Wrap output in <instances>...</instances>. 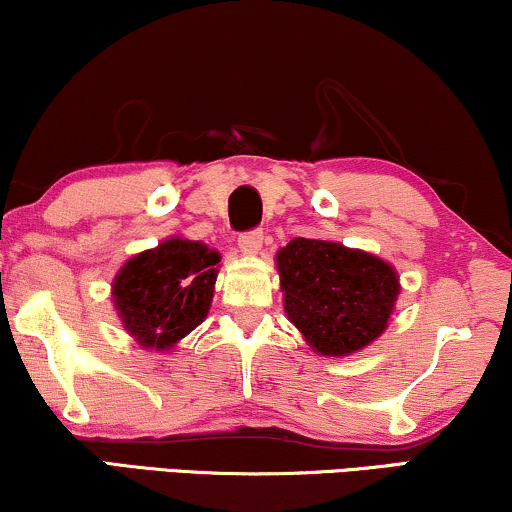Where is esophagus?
I'll return each mask as SVG.
<instances>
[{
	"label": "esophagus",
	"instance_id": "esophagus-1",
	"mask_svg": "<svg viewBox=\"0 0 512 512\" xmlns=\"http://www.w3.org/2000/svg\"><path fill=\"white\" fill-rule=\"evenodd\" d=\"M262 243H264L262 229H250V231H245V234H241V238H238V248H241V252H245V255H255V252H260Z\"/></svg>",
	"mask_w": 512,
	"mask_h": 512
}]
</instances>
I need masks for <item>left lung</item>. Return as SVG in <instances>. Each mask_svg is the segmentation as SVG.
I'll return each instance as SVG.
<instances>
[{
  "label": "left lung",
  "instance_id": "8db88e82",
  "mask_svg": "<svg viewBox=\"0 0 512 512\" xmlns=\"http://www.w3.org/2000/svg\"><path fill=\"white\" fill-rule=\"evenodd\" d=\"M283 307L316 352L345 357L385 331L399 295L390 264L340 243L295 238L278 250Z\"/></svg>",
  "mask_w": 512,
  "mask_h": 512
}]
</instances>
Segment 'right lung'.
Masks as SVG:
<instances>
[{
	"label": "right lung",
	"instance_id": "right-lung-1",
	"mask_svg": "<svg viewBox=\"0 0 512 512\" xmlns=\"http://www.w3.org/2000/svg\"><path fill=\"white\" fill-rule=\"evenodd\" d=\"M219 255L208 245L170 238L141 252L113 283L115 309L139 345L170 349L208 316Z\"/></svg>",
	"mask_w": 512,
	"mask_h": 512
}]
</instances>
